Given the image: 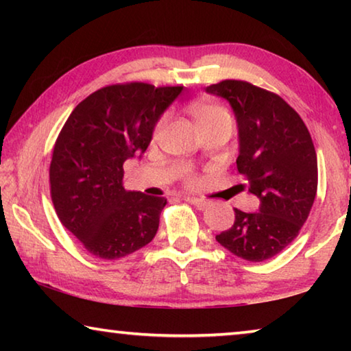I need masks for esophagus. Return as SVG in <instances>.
Masks as SVG:
<instances>
[{"mask_svg":"<svg viewBox=\"0 0 351 351\" xmlns=\"http://www.w3.org/2000/svg\"><path fill=\"white\" fill-rule=\"evenodd\" d=\"M186 201H187V203H190V204H193V206L197 207V209H199V210H204L206 207L210 206L209 201L199 199V198H186Z\"/></svg>","mask_w":351,"mask_h":351,"instance_id":"obj_1","label":"esophagus"}]
</instances>
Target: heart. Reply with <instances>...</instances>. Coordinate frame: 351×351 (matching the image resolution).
Masks as SVG:
<instances>
[{
	"label": "heart",
	"mask_w": 351,
	"mask_h": 351,
	"mask_svg": "<svg viewBox=\"0 0 351 351\" xmlns=\"http://www.w3.org/2000/svg\"><path fill=\"white\" fill-rule=\"evenodd\" d=\"M226 114H228L226 110H223L221 106H215V105L198 106V108H195V117H197L198 125H201V123H206V122H210V121H213V119L221 117V116H226ZM164 125H165V117L158 123L156 133H161V130L164 128Z\"/></svg>",
	"instance_id": "obj_1"
}]
</instances>
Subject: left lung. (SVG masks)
Here are the masks:
<instances>
[{"label": "left lung", "instance_id": "1", "mask_svg": "<svg viewBox=\"0 0 351 351\" xmlns=\"http://www.w3.org/2000/svg\"><path fill=\"white\" fill-rule=\"evenodd\" d=\"M206 91L232 106L237 169L260 199L257 212L234 209L232 228L215 239L243 260L272 258L299 235L316 198L317 156L310 132L280 96L249 82L223 80Z\"/></svg>", "mask_w": 351, "mask_h": 351}]
</instances>
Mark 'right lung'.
Segmentation results:
<instances>
[{
  "label": "right lung",
  "mask_w": 351,
  "mask_h": 351,
  "mask_svg": "<svg viewBox=\"0 0 351 351\" xmlns=\"http://www.w3.org/2000/svg\"><path fill=\"white\" fill-rule=\"evenodd\" d=\"M182 86L142 82L100 88L75 106L56 141L49 167L57 217L94 257L116 260L148 245L164 197L123 187V162L150 144Z\"/></svg>",
  "instance_id": "obj_1"
}]
</instances>
